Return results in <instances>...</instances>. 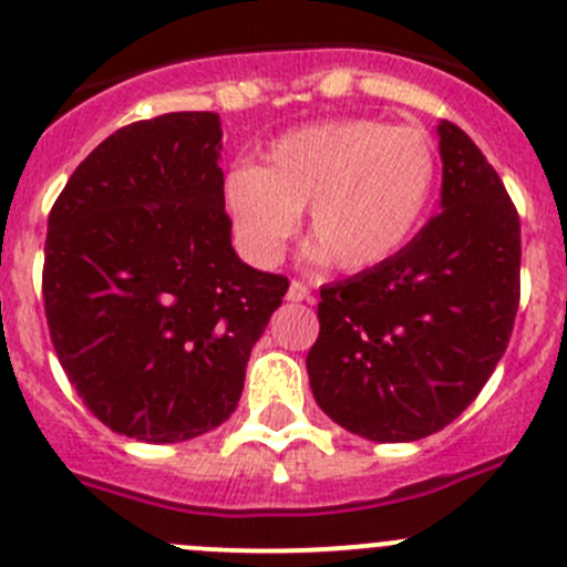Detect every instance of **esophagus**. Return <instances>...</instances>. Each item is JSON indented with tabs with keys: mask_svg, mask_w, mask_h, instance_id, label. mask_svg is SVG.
I'll list each match as a JSON object with an SVG mask.
<instances>
[{
	"mask_svg": "<svg viewBox=\"0 0 567 567\" xmlns=\"http://www.w3.org/2000/svg\"><path fill=\"white\" fill-rule=\"evenodd\" d=\"M288 299L290 301H312V293H310V288L301 282V279H293L288 288Z\"/></svg>",
	"mask_w": 567,
	"mask_h": 567,
	"instance_id": "1",
	"label": "esophagus"
}]
</instances>
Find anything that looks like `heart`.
Instances as JSON below:
<instances>
[{"instance_id": "1", "label": "heart", "mask_w": 567, "mask_h": 567, "mask_svg": "<svg viewBox=\"0 0 567 567\" xmlns=\"http://www.w3.org/2000/svg\"><path fill=\"white\" fill-rule=\"evenodd\" d=\"M439 156L420 128L342 117L282 134L260 164L225 177V205L238 247L274 266L310 205V236L342 271H362L398 255L436 197Z\"/></svg>"}]
</instances>
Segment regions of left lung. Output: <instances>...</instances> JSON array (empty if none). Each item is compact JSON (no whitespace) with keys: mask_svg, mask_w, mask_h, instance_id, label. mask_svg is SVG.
Returning <instances> with one entry per match:
<instances>
[{"mask_svg":"<svg viewBox=\"0 0 567 567\" xmlns=\"http://www.w3.org/2000/svg\"><path fill=\"white\" fill-rule=\"evenodd\" d=\"M442 214L381 266L320 288L307 373L318 405L370 442H416L477 398L522 299V221L505 183L450 120Z\"/></svg>","mask_w":567,"mask_h":567,"instance_id":"obj_1","label":"left lung"}]
</instances>
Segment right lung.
I'll return each instance as SVG.
<instances>
[{
    "label": "right lung",
    "instance_id": "add662e5",
    "mask_svg": "<svg viewBox=\"0 0 567 567\" xmlns=\"http://www.w3.org/2000/svg\"><path fill=\"white\" fill-rule=\"evenodd\" d=\"M214 112L106 136L49 214L43 307L62 370L114 433L173 444L236 411L288 277L238 260Z\"/></svg>",
    "mask_w": 567,
    "mask_h": 567
}]
</instances>
